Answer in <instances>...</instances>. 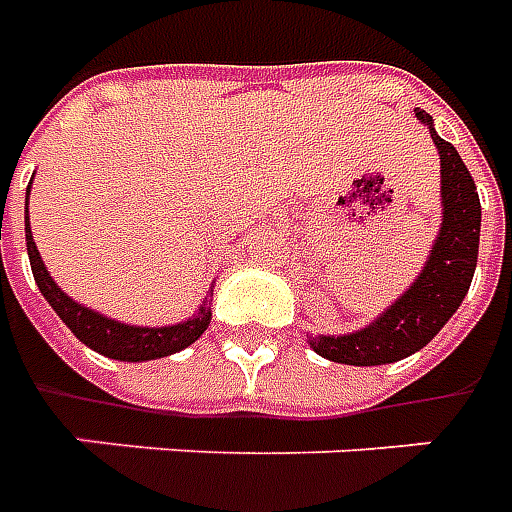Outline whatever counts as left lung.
<instances>
[{
    "instance_id": "left-lung-1",
    "label": "left lung",
    "mask_w": 512,
    "mask_h": 512,
    "mask_svg": "<svg viewBox=\"0 0 512 512\" xmlns=\"http://www.w3.org/2000/svg\"><path fill=\"white\" fill-rule=\"evenodd\" d=\"M441 159V231L424 270L378 320L342 336H308L314 353L350 366L394 364L433 342L469 292L480 250V195L452 143L441 140L433 118L416 110Z\"/></svg>"
}]
</instances>
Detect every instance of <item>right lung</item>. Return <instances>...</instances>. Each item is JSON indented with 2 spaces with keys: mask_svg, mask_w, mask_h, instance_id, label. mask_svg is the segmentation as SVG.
Returning a JSON list of instances; mask_svg holds the SVG:
<instances>
[{
  "mask_svg": "<svg viewBox=\"0 0 512 512\" xmlns=\"http://www.w3.org/2000/svg\"><path fill=\"white\" fill-rule=\"evenodd\" d=\"M32 184V181H30ZM30 198V192H27ZM24 234H27V253H30L32 275L35 284L41 289V295L46 297V303L57 311V317L71 328L76 339L82 344H88L90 350L115 358V361H154V358H165L190 347L192 342L201 339V333L209 328L212 322V308L209 300L201 303L198 314L190 320L176 322V325H162V328H140V325H126V322L110 320L93 308L76 303L74 297H68L54 284V278L46 270L41 253L35 248V239L30 231V215L24 212ZM206 297H212V292Z\"/></svg>",
  "mask_w": 512,
  "mask_h": 512,
  "instance_id": "right-lung-1",
  "label": "right lung"
}]
</instances>
